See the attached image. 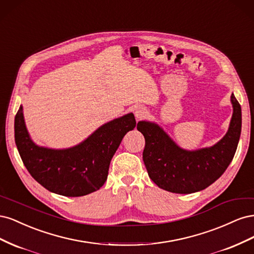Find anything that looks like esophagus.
I'll use <instances>...</instances> for the list:
<instances>
[{"label": "esophagus", "mask_w": 254, "mask_h": 254, "mask_svg": "<svg viewBox=\"0 0 254 254\" xmlns=\"http://www.w3.org/2000/svg\"><path fill=\"white\" fill-rule=\"evenodd\" d=\"M147 114H148V111L146 110L144 107H139V108H136L134 110V115L136 120H143L144 118L147 117Z\"/></svg>", "instance_id": "34e87169"}]
</instances>
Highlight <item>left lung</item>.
Here are the masks:
<instances>
[{
    "label": "left lung",
    "instance_id": "8db88e82",
    "mask_svg": "<svg viewBox=\"0 0 254 254\" xmlns=\"http://www.w3.org/2000/svg\"><path fill=\"white\" fill-rule=\"evenodd\" d=\"M231 104L233 114L228 131L211 147L183 149L156 123H137L136 128L145 137L144 164L160 189L176 194L195 193L225 173L235 155L242 131V108L233 93Z\"/></svg>",
    "mask_w": 254,
    "mask_h": 254
}]
</instances>
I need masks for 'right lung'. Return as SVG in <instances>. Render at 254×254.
<instances>
[{
  "label": "right lung",
  "mask_w": 254,
  "mask_h": 254,
  "mask_svg": "<svg viewBox=\"0 0 254 254\" xmlns=\"http://www.w3.org/2000/svg\"><path fill=\"white\" fill-rule=\"evenodd\" d=\"M135 125L133 113H128L98 127L73 147L53 149L32 140L20 106L14 118V141L23 163L38 183L52 193L79 197L104 186L113 155Z\"/></svg>",
  "instance_id": "right-lung-1"
}]
</instances>
